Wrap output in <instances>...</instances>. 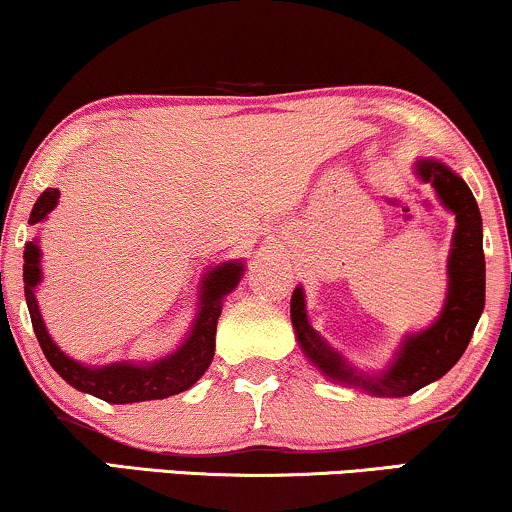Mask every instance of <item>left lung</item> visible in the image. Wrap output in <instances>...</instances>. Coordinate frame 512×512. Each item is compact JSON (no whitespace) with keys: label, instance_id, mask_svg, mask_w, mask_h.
Segmentation results:
<instances>
[{"label":"left lung","instance_id":"1","mask_svg":"<svg viewBox=\"0 0 512 512\" xmlns=\"http://www.w3.org/2000/svg\"><path fill=\"white\" fill-rule=\"evenodd\" d=\"M416 174L437 191L444 208L456 215L449 252V288L442 314L432 326L406 335L397 357L383 373H364L309 326L302 286H297L290 297V319L307 359L331 380L378 397H406L442 378L463 357L484 309L482 217L475 196L468 184L439 160H418Z\"/></svg>","mask_w":512,"mask_h":512}]
</instances>
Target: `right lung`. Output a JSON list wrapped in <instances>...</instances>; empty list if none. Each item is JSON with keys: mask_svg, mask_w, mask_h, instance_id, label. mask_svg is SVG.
Returning a JSON list of instances; mask_svg holds the SVG:
<instances>
[{"mask_svg": "<svg viewBox=\"0 0 512 512\" xmlns=\"http://www.w3.org/2000/svg\"><path fill=\"white\" fill-rule=\"evenodd\" d=\"M58 196H61L58 189L44 191L30 212V224L44 222L49 212L58 205ZM23 257L25 302H28L32 328H35L37 340H40L44 357H47L51 368L68 385H73L80 392L94 394V397L108 401V404H137V401L148 399H165L196 385L200 375L208 371L212 357H215L217 319L222 314L224 297L238 286L245 269L241 260H234L219 264L208 276H203L198 314L193 319V326L189 335H186V340L172 354H167V357L158 361H151V364L118 361V364L108 366H84L56 347V342L51 340L47 326L42 321L40 304H37L35 297V288L42 281V252L40 245H37V238L25 245Z\"/></svg>", "mask_w": 512, "mask_h": 512, "instance_id": "add662e5", "label": "right lung"}]
</instances>
